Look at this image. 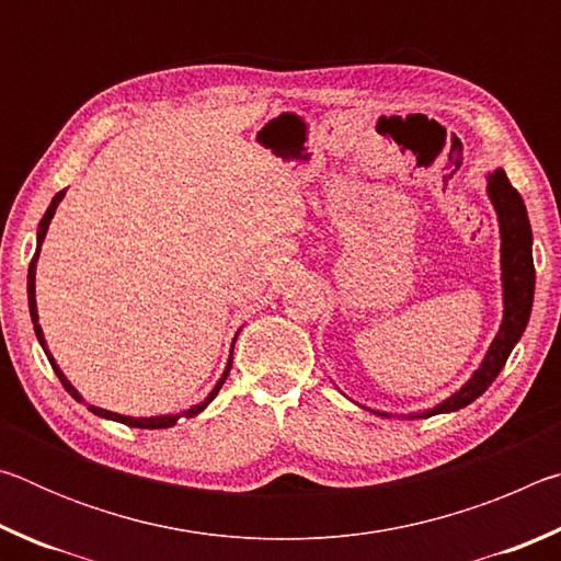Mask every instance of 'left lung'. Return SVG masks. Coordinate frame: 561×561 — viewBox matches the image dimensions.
Wrapping results in <instances>:
<instances>
[{
    "instance_id": "left-lung-1",
    "label": "left lung",
    "mask_w": 561,
    "mask_h": 561,
    "mask_svg": "<svg viewBox=\"0 0 561 561\" xmlns=\"http://www.w3.org/2000/svg\"><path fill=\"white\" fill-rule=\"evenodd\" d=\"M488 197L497 213L500 222V270H502V324L492 339L485 358L478 371L465 381L460 391L445 398L443 403L428 408L423 413H411L405 417H431L438 413H453L470 405L480 398L500 376L502 366L522 339L531 314V301H535V262H531V227L527 217V207L522 195L510 185L505 170L497 168L488 173ZM376 415H388L374 411Z\"/></svg>"
}]
</instances>
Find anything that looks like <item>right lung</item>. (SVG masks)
<instances>
[{
  "instance_id": "obj_1",
  "label": "right lung",
  "mask_w": 561,
  "mask_h": 561,
  "mask_svg": "<svg viewBox=\"0 0 561 561\" xmlns=\"http://www.w3.org/2000/svg\"><path fill=\"white\" fill-rule=\"evenodd\" d=\"M64 195H66V190H61V193H56V195H54L51 205L46 207V213H44V217H42V222H39V230H36V252H34V260H32V264H30V274H26V294H30V314H32L34 334H36V339H39V344H42V348H44L46 358H49V364H51V368H54V374L59 376V381L64 383L66 391H69V393L76 398V401L83 403L81 393L76 391V388L71 386L69 378L64 376V371H61V368H59V364H56L54 356L49 354V346H46V339H44V331H42V327H39V311H36V262H39L42 242H44L46 232H49L51 217H54V213H56V207H59V203L64 201ZM237 334H240V331H237ZM234 339H237V336H234ZM232 348H234V341H232ZM230 368H232V351H230V360H227V366H225V371H222V376H220V381L215 383V388H213L210 393H207L205 401H201V403H197V405H190L187 411H180V413H168V415H150V417H133V415H121V413L106 411V408H99V405H89V411H91L93 415H99V417H106V421H116V423H123V425H130V428H148V431H156V428H170V425H175V423L180 421V417H193V415H197V413H201V411H205V408L213 403V398H215L217 393H220V388H222V383H225V378L230 376Z\"/></svg>"
}]
</instances>
